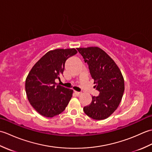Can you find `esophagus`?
Masks as SVG:
<instances>
[{
    "instance_id": "34e87169",
    "label": "esophagus",
    "mask_w": 152,
    "mask_h": 152,
    "mask_svg": "<svg viewBox=\"0 0 152 152\" xmlns=\"http://www.w3.org/2000/svg\"><path fill=\"white\" fill-rule=\"evenodd\" d=\"M74 93H75V94L76 95V96H80V95L82 94V93H80V92H78V91H74Z\"/></svg>"
}]
</instances>
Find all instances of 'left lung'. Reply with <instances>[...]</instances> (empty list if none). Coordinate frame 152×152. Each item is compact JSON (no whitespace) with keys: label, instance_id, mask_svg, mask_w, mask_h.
<instances>
[{"label":"left lung","instance_id":"1","mask_svg":"<svg viewBox=\"0 0 152 152\" xmlns=\"http://www.w3.org/2000/svg\"><path fill=\"white\" fill-rule=\"evenodd\" d=\"M88 63L95 88L100 92L83 108L87 115L95 120L108 118L119 106L125 90L124 78L112 58L99 47L77 48Z\"/></svg>","mask_w":152,"mask_h":152}]
</instances>
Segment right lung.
Wrapping results in <instances>:
<instances>
[{
	"instance_id": "1",
	"label": "right lung",
	"mask_w": 152,
	"mask_h": 152,
	"mask_svg": "<svg viewBox=\"0 0 152 152\" xmlns=\"http://www.w3.org/2000/svg\"><path fill=\"white\" fill-rule=\"evenodd\" d=\"M74 48L50 50L30 70L25 80L27 99L42 115L53 118L64 110L72 96L73 90L57 84L68 58L77 53Z\"/></svg>"
}]
</instances>
